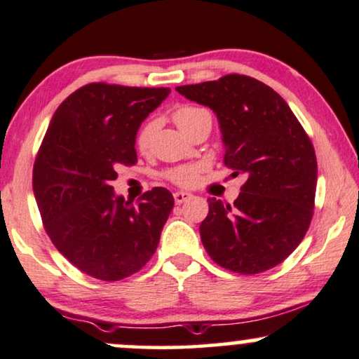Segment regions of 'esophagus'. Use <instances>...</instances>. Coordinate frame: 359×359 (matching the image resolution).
Masks as SVG:
<instances>
[{
    "label": "esophagus",
    "mask_w": 359,
    "mask_h": 359,
    "mask_svg": "<svg viewBox=\"0 0 359 359\" xmlns=\"http://www.w3.org/2000/svg\"><path fill=\"white\" fill-rule=\"evenodd\" d=\"M173 197H175L176 204H183V202L191 199L192 194H191V192H186V191H176L175 194H173Z\"/></svg>",
    "instance_id": "esophagus-1"
}]
</instances>
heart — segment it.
<instances>
[{"label": "heart", "instance_id": "heart-1", "mask_svg": "<svg viewBox=\"0 0 359 359\" xmlns=\"http://www.w3.org/2000/svg\"><path fill=\"white\" fill-rule=\"evenodd\" d=\"M205 110L202 108H194V107H181L175 111L173 119L176 123V126L181 129V133H184L196 119H199L202 115H205ZM154 123H147L141 128V131L137 134L136 139V145L139 149V152L145 154L150 147V141H152L154 136ZM202 167L201 165H184V167H178L175 170H171L167 173V178L173 183L180 184V186H191L196 183L197 176H199Z\"/></svg>", "mask_w": 359, "mask_h": 359}]
</instances>
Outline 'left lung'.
<instances>
[{
  "instance_id": "1",
  "label": "left lung",
  "mask_w": 359,
  "mask_h": 359,
  "mask_svg": "<svg viewBox=\"0 0 359 359\" xmlns=\"http://www.w3.org/2000/svg\"><path fill=\"white\" fill-rule=\"evenodd\" d=\"M176 90L215 113L225 165L246 175L233 205L207 199L209 215L199 228L205 251L218 266L244 275L278 266L313 218L318 162L308 134L277 92L249 76Z\"/></svg>"
}]
</instances>
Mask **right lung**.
Masks as SVG:
<instances>
[{
	"mask_svg": "<svg viewBox=\"0 0 359 359\" xmlns=\"http://www.w3.org/2000/svg\"><path fill=\"white\" fill-rule=\"evenodd\" d=\"M170 92L103 82L81 87L55 111L40 145L32 181L45 230L93 278H126L158 246L175 205L171 192L154 188L133 205L115 194L111 181L119 165L137 162L139 128Z\"/></svg>",
	"mask_w": 359,
	"mask_h": 359,
	"instance_id": "1",
	"label": "right lung"
}]
</instances>
